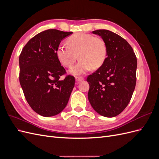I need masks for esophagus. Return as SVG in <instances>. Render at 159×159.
Masks as SVG:
<instances>
[{
  "label": "esophagus",
  "mask_w": 159,
  "mask_h": 159,
  "mask_svg": "<svg viewBox=\"0 0 159 159\" xmlns=\"http://www.w3.org/2000/svg\"><path fill=\"white\" fill-rule=\"evenodd\" d=\"M84 80V77H81V76H77L75 77V81L77 83H79L80 81H82Z\"/></svg>",
  "instance_id": "esophagus-1"
}]
</instances>
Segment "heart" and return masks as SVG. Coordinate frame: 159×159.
<instances>
[{
	"mask_svg": "<svg viewBox=\"0 0 159 159\" xmlns=\"http://www.w3.org/2000/svg\"><path fill=\"white\" fill-rule=\"evenodd\" d=\"M68 44L61 43L57 47L56 56L61 64L70 67L78 59V63L70 69L74 75H81L91 68L102 66L106 59L107 46L103 38L88 33H78L70 36ZM79 56H77V55Z\"/></svg>",
	"mask_w": 159,
	"mask_h": 159,
	"instance_id": "b5f03b06",
	"label": "heart"
}]
</instances>
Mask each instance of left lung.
<instances>
[{"instance_id": "8db88e82", "label": "left lung", "mask_w": 159, "mask_h": 159, "mask_svg": "<svg viewBox=\"0 0 159 159\" xmlns=\"http://www.w3.org/2000/svg\"><path fill=\"white\" fill-rule=\"evenodd\" d=\"M92 32L106 42L107 54L103 64L88 76V97L96 112L113 117L126 108L132 98L137 80V57L131 45L117 34L107 30Z\"/></svg>"}]
</instances>
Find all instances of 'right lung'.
<instances>
[{
	"instance_id": "right-lung-1",
	"label": "right lung",
	"mask_w": 159,
	"mask_h": 159,
	"mask_svg": "<svg viewBox=\"0 0 159 159\" xmlns=\"http://www.w3.org/2000/svg\"><path fill=\"white\" fill-rule=\"evenodd\" d=\"M72 32L49 29L27 42L19 56V81L30 107L43 117L59 114L66 107L75 85L56 56V49Z\"/></svg>"
}]
</instances>
